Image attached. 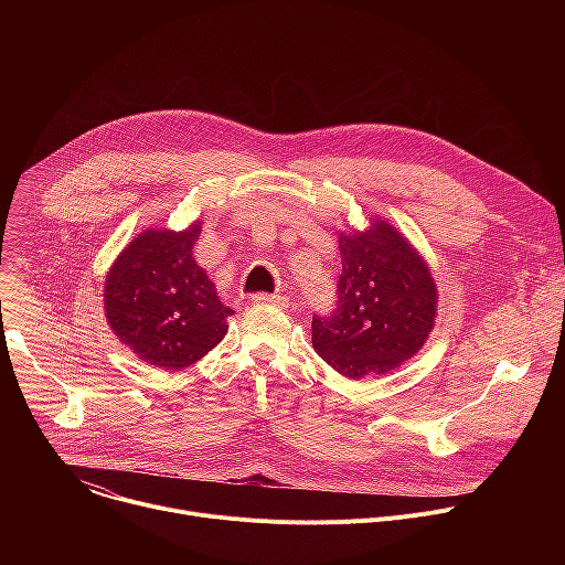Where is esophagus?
Listing matches in <instances>:
<instances>
[{"mask_svg":"<svg viewBox=\"0 0 565 565\" xmlns=\"http://www.w3.org/2000/svg\"><path fill=\"white\" fill-rule=\"evenodd\" d=\"M253 301H255V303H273V306H277V308H281V310L290 306L288 297H281V295H268V292H257V295H253Z\"/></svg>","mask_w":565,"mask_h":565,"instance_id":"esophagus-1","label":"esophagus"}]
</instances>
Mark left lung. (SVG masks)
Segmentation results:
<instances>
[{
	"instance_id": "obj_1",
	"label": "left lung",
	"mask_w": 565,
	"mask_h": 565,
	"mask_svg": "<svg viewBox=\"0 0 565 565\" xmlns=\"http://www.w3.org/2000/svg\"><path fill=\"white\" fill-rule=\"evenodd\" d=\"M342 275L331 312L312 315V347L360 380L414 358L436 317V284L407 238L388 223L340 234Z\"/></svg>"
}]
</instances>
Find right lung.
Segmentation results:
<instances>
[{"instance_id":"add662e5","label":"right lung","mask_w":565,"mask_h":565,"mask_svg":"<svg viewBox=\"0 0 565 565\" xmlns=\"http://www.w3.org/2000/svg\"><path fill=\"white\" fill-rule=\"evenodd\" d=\"M201 225L185 232L147 230L107 275L105 312L111 331L151 366L181 371L227 333L232 308L194 262Z\"/></svg>"}]
</instances>
